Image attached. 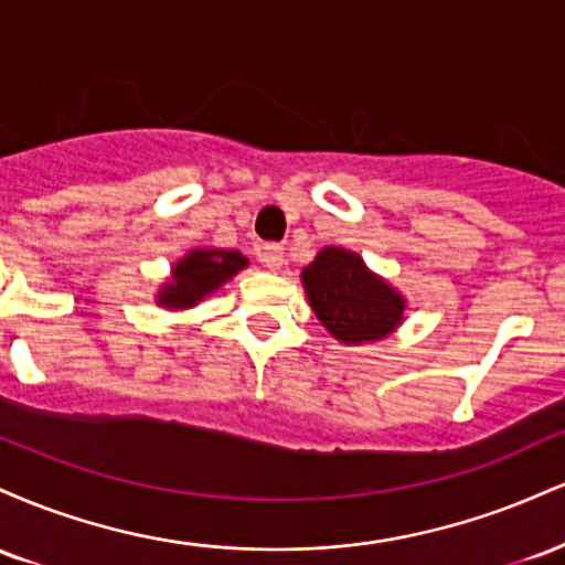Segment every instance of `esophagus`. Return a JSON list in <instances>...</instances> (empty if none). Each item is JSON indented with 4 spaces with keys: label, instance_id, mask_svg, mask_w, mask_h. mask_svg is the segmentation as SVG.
<instances>
[{
    "label": "esophagus",
    "instance_id": "obj_1",
    "mask_svg": "<svg viewBox=\"0 0 565 565\" xmlns=\"http://www.w3.org/2000/svg\"><path fill=\"white\" fill-rule=\"evenodd\" d=\"M260 263L268 270H278L284 265V246L278 244H265L260 249Z\"/></svg>",
    "mask_w": 565,
    "mask_h": 565
}]
</instances>
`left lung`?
I'll list each match as a JSON object with an SVG mask.
<instances>
[{
  "label": "left lung",
  "instance_id": "left-lung-1",
  "mask_svg": "<svg viewBox=\"0 0 565 565\" xmlns=\"http://www.w3.org/2000/svg\"><path fill=\"white\" fill-rule=\"evenodd\" d=\"M300 281L316 319L342 345L380 342L404 323L406 297L345 246L319 249Z\"/></svg>",
  "mask_w": 565,
  "mask_h": 565
}]
</instances>
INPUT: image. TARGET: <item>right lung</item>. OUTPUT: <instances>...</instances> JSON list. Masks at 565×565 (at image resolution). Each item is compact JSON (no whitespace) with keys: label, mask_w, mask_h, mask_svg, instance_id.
Returning <instances> with one entry per match:
<instances>
[{"label":"right lung","mask_w":565,"mask_h":565,"mask_svg":"<svg viewBox=\"0 0 565 565\" xmlns=\"http://www.w3.org/2000/svg\"><path fill=\"white\" fill-rule=\"evenodd\" d=\"M249 260L238 249L196 246L172 265L170 278L157 291V305L167 310H188L228 284Z\"/></svg>","instance_id":"1"}]
</instances>
